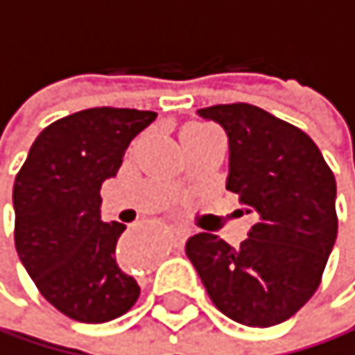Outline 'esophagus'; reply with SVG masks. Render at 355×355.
<instances>
[{
  "mask_svg": "<svg viewBox=\"0 0 355 355\" xmlns=\"http://www.w3.org/2000/svg\"><path fill=\"white\" fill-rule=\"evenodd\" d=\"M187 234H189L187 227H176V230L172 232V244H174V246H181V244L185 242Z\"/></svg>",
  "mask_w": 355,
  "mask_h": 355,
  "instance_id": "34e87169",
  "label": "esophagus"
}]
</instances>
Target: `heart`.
Here are the masks:
<instances>
[{"label":"heart","mask_w":355,"mask_h":355,"mask_svg":"<svg viewBox=\"0 0 355 355\" xmlns=\"http://www.w3.org/2000/svg\"><path fill=\"white\" fill-rule=\"evenodd\" d=\"M189 130H198V132H208L210 128H206V125H191Z\"/></svg>","instance_id":"obj_1"}]
</instances>
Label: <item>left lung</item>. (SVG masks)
Wrapping results in <instances>:
<instances>
[{
    "instance_id": "8db88e82",
    "label": "left lung",
    "mask_w": 355,
    "mask_h": 355,
    "mask_svg": "<svg viewBox=\"0 0 355 355\" xmlns=\"http://www.w3.org/2000/svg\"><path fill=\"white\" fill-rule=\"evenodd\" d=\"M198 115L225 130L227 189L254 225L238 248L202 232L185 252L218 311L244 326H275L320 286L337 240L335 174L303 130L254 105H214Z\"/></svg>"
}]
</instances>
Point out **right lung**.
Returning <instances> with one entry per match:
<instances>
[{
  "mask_svg": "<svg viewBox=\"0 0 355 355\" xmlns=\"http://www.w3.org/2000/svg\"><path fill=\"white\" fill-rule=\"evenodd\" d=\"M155 117L113 107L67 115L40 132L16 174V252L44 299L71 320H115L141 295L115 252L125 225L101 220V187Z\"/></svg>",
  "mask_w": 355,
  "mask_h": 355,
  "instance_id": "add662e5",
  "label": "right lung"
}]
</instances>
